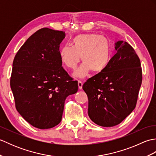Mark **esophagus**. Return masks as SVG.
<instances>
[{
  "mask_svg": "<svg viewBox=\"0 0 156 156\" xmlns=\"http://www.w3.org/2000/svg\"><path fill=\"white\" fill-rule=\"evenodd\" d=\"M78 88L80 89V90H82V85H83V83H82V82L80 81V80H78Z\"/></svg>",
  "mask_w": 156,
  "mask_h": 156,
  "instance_id": "esophagus-1",
  "label": "esophagus"
}]
</instances>
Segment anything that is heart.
<instances>
[{"label":"heart","instance_id":"obj_1","mask_svg":"<svg viewBox=\"0 0 156 156\" xmlns=\"http://www.w3.org/2000/svg\"><path fill=\"white\" fill-rule=\"evenodd\" d=\"M72 46L66 45L60 49L59 56L66 67L74 69L82 57L83 64L74 76L84 78L92 69L101 72L107 67L111 59V45L107 37L97 34L78 35L72 39Z\"/></svg>","mask_w":156,"mask_h":156}]
</instances>
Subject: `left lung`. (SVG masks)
Wrapping results in <instances>:
<instances>
[{"mask_svg":"<svg viewBox=\"0 0 156 156\" xmlns=\"http://www.w3.org/2000/svg\"><path fill=\"white\" fill-rule=\"evenodd\" d=\"M115 49L107 67L82 86L88 98L89 117L102 127H113L130 115L142 82L140 59L133 48L118 41Z\"/></svg>","mask_w":156,"mask_h":156,"instance_id":"1","label":"left lung"}]
</instances>
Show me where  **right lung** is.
I'll return each mask as SVG.
<instances>
[{"mask_svg":"<svg viewBox=\"0 0 156 156\" xmlns=\"http://www.w3.org/2000/svg\"><path fill=\"white\" fill-rule=\"evenodd\" d=\"M65 32L43 28L30 36L12 63L11 88L19 113L34 127L49 129L62 121L64 102L78 89L65 69L59 44Z\"/></svg>","mask_w":156,"mask_h":156,"instance_id":"right-lung-1","label":"right lung"}]
</instances>
